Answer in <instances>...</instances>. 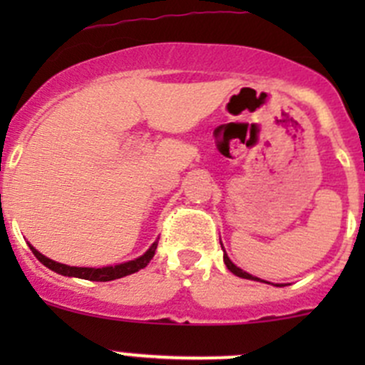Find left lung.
<instances>
[{
  "label": "left lung",
  "mask_w": 365,
  "mask_h": 365,
  "mask_svg": "<svg viewBox=\"0 0 365 365\" xmlns=\"http://www.w3.org/2000/svg\"><path fill=\"white\" fill-rule=\"evenodd\" d=\"M220 247H222V244H220ZM224 263H226L227 270L233 272V274L238 275V277H242V279H251V281H259V279H257V277H254V275L247 274V272H244V270H242V268H238L237 264H235L233 261H231L230 257H227L226 252H224ZM263 282H264V281H263ZM275 286H279V284H275Z\"/></svg>",
  "instance_id": "obj_1"
}]
</instances>
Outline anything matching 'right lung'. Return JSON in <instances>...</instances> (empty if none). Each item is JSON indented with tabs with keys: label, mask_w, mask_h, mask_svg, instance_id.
Returning a JSON list of instances; mask_svg holds the SVG:
<instances>
[{
	"label": "right lung",
	"mask_w": 365,
	"mask_h": 365,
	"mask_svg": "<svg viewBox=\"0 0 365 365\" xmlns=\"http://www.w3.org/2000/svg\"><path fill=\"white\" fill-rule=\"evenodd\" d=\"M157 244H159V240L153 242L152 247H150L148 251L143 254V256L135 257V259L127 261V263H121V264H114V267H102V268L68 267V264L56 263V261L49 259V257H46V256H43V254H40L38 251H36V249L33 247V245H29V249H31V252L35 254L36 259H38L40 263H43L47 268H51V270H53V272H56V274L68 275V277L86 279V281L106 282V281H114V279L125 277V275H130V274H134V272H139V270H141V268H145L146 264H148L150 261H152L153 254H155Z\"/></svg>",
	"instance_id": "obj_1"
}]
</instances>
